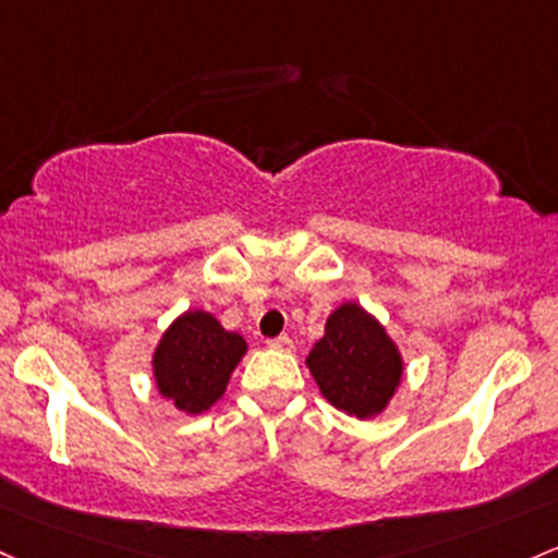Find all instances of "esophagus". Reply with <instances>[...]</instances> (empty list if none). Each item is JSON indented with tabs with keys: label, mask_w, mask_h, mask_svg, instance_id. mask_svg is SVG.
Instances as JSON below:
<instances>
[{
	"label": "esophagus",
	"mask_w": 558,
	"mask_h": 558,
	"mask_svg": "<svg viewBox=\"0 0 558 558\" xmlns=\"http://www.w3.org/2000/svg\"><path fill=\"white\" fill-rule=\"evenodd\" d=\"M267 347L278 349V352H291L293 341H291V336H275V339L267 341Z\"/></svg>",
	"instance_id": "34e87169"
}]
</instances>
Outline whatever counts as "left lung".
Segmentation results:
<instances>
[{
    "label": "left lung",
    "instance_id": "8db88e82",
    "mask_svg": "<svg viewBox=\"0 0 558 558\" xmlns=\"http://www.w3.org/2000/svg\"><path fill=\"white\" fill-rule=\"evenodd\" d=\"M307 368L330 405L354 418H373L400 387L402 354L376 317L344 302L330 312Z\"/></svg>",
    "mask_w": 558,
    "mask_h": 558
}]
</instances>
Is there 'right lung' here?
I'll return each mask as SVG.
<instances>
[{
    "label": "right lung",
    "mask_w": 558,
    "mask_h": 558,
    "mask_svg": "<svg viewBox=\"0 0 558 558\" xmlns=\"http://www.w3.org/2000/svg\"><path fill=\"white\" fill-rule=\"evenodd\" d=\"M246 349V339L225 330L209 312L187 310L163 330L153 352L156 387L182 413H204L225 395Z\"/></svg>",
    "instance_id": "1"
}]
</instances>
